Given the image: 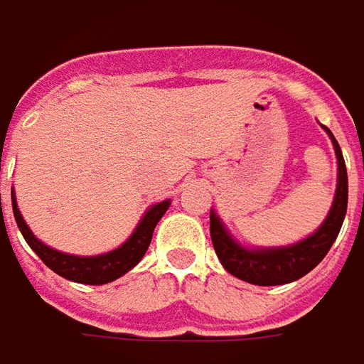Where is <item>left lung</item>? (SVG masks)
Wrapping results in <instances>:
<instances>
[{
  "label": "left lung",
  "instance_id": "obj_1",
  "mask_svg": "<svg viewBox=\"0 0 364 364\" xmlns=\"http://www.w3.org/2000/svg\"><path fill=\"white\" fill-rule=\"evenodd\" d=\"M331 134L336 159H338V183H336V195L332 201V209L328 218L320 225L316 233H312L304 242H298L288 247H274V250H245L235 244L228 235L220 218L211 211L209 215V232L213 250L232 276L244 280V282L256 284V286H280V284L294 282L298 278L306 276L312 268H316L322 257L328 254L334 244L336 235L343 228L346 215V201H348V177H346V165L341 146Z\"/></svg>",
  "mask_w": 364,
  "mask_h": 364
}]
</instances>
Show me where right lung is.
Here are the masks:
<instances>
[{
	"label": "right lung",
	"mask_w": 364,
	"mask_h": 364,
	"mask_svg": "<svg viewBox=\"0 0 364 364\" xmlns=\"http://www.w3.org/2000/svg\"><path fill=\"white\" fill-rule=\"evenodd\" d=\"M169 203L171 201H163V203H157V205L151 207L144 213L141 223L136 225L134 233H132L124 244L120 245L119 250H112V252L102 254V256L80 257L62 254V252H56V250H52V247L42 244L30 232V228L26 225V221H23L21 213H19L18 203H16V197L11 193L14 218H16L19 232L23 235V240L28 242V245L40 256V259L44 262L48 268L54 269L58 276H62L66 280H72V282L90 284V286H100V284L112 282V280L120 278L122 274H127L129 269L134 268L143 259L144 252L149 250V244H151L155 225L165 215V211L169 209Z\"/></svg>",
	"instance_id": "add662e5"
}]
</instances>
